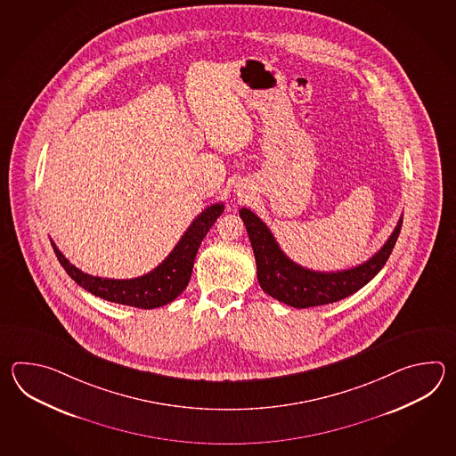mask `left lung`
<instances>
[{
	"mask_svg": "<svg viewBox=\"0 0 456 456\" xmlns=\"http://www.w3.org/2000/svg\"><path fill=\"white\" fill-rule=\"evenodd\" d=\"M240 216L249 234L257 265V281L262 290L293 308L328 305L360 290L383 269L403 226L401 216L395 232L369 261L350 267L347 271L316 272L290 261L275 241L267 224L257 215L252 214L249 208H241Z\"/></svg>",
	"mask_w": 456,
	"mask_h": 456,
	"instance_id": "1",
	"label": "left lung"
}]
</instances>
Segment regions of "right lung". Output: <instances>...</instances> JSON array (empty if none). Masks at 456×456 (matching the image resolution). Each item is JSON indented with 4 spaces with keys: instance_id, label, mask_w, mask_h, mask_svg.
Masks as SVG:
<instances>
[{
    "instance_id": "1",
    "label": "right lung",
    "mask_w": 456,
    "mask_h": 456,
    "mask_svg": "<svg viewBox=\"0 0 456 456\" xmlns=\"http://www.w3.org/2000/svg\"><path fill=\"white\" fill-rule=\"evenodd\" d=\"M224 208V204H214L205 208L187 228V232L183 234V238L175 244V249L165 261L161 262L155 271L148 272L136 279L114 281L85 273L73 264H69L55 242L52 240L50 242L61 267L85 290L102 300L142 310H153L171 303L184 291L192 275L195 254L200 248V242L208 230L214 226L216 218L222 215Z\"/></svg>"
}]
</instances>
